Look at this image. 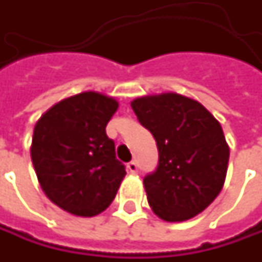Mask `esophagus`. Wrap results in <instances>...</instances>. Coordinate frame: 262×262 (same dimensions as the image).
Here are the masks:
<instances>
[{"label":"esophagus","instance_id":"obj_1","mask_svg":"<svg viewBox=\"0 0 262 262\" xmlns=\"http://www.w3.org/2000/svg\"><path fill=\"white\" fill-rule=\"evenodd\" d=\"M126 169H128L131 173H137V170H138V165H137L136 162H129V163L126 165Z\"/></svg>","mask_w":262,"mask_h":262}]
</instances>
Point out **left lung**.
Listing matches in <instances>:
<instances>
[{"label":"left lung","instance_id":"left-lung-1","mask_svg":"<svg viewBox=\"0 0 262 262\" xmlns=\"http://www.w3.org/2000/svg\"><path fill=\"white\" fill-rule=\"evenodd\" d=\"M159 148L156 172L144 178L153 213L185 222L210 206L225 185L229 144L220 122L198 100L173 92L131 102Z\"/></svg>","mask_w":262,"mask_h":262}]
</instances>
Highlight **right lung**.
Wrapping results in <instances>:
<instances>
[{"mask_svg": "<svg viewBox=\"0 0 262 262\" xmlns=\"http://www.w3.org/2000/svg\"><path fill=\"white\" fill-rule=\"evenodd\" d=\"M118 106L115 97L83 92L62 99L37 119L32 163L45 195L64 211L93 217L114 201L126 175L106 136Z\"/></svg>", "mask_w": 262, "mask_h": 262, "instance_id": "right-lung-1", "label": "right lung"}]
</instances>
